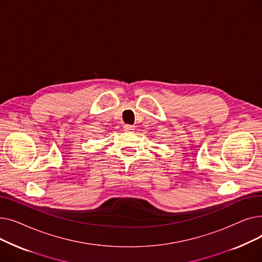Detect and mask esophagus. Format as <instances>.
<instances>
[{"mask_svg":"<svg viewBox=\"0 0 262 262\" xmlns=\"http://www.w3.org/2000/svg\"><path fill=\"white\" fill-rule=\"evenodd\" d=\"M123 127H124V130H125V132H128V130H133V129L135 128V126H133V125H129V124H125V125H124Z\"/></svg>","mask_w":262,"mask_h":262,"instance_id":"esophagus-1","label":"esophagus"}]
</instances>
